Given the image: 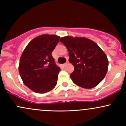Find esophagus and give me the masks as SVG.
Listing matches in <instances>:
<instances>
[{"mask_svg":"<svg viewBox=\"0 0 126 126\" xmlns=\"http://www.w3.org/2000/svg\"><path fill=\"white\" fill-rule=\"evenodd\" d=\"M68 63H69V61H68V60H66V63H65L64 64H63V66H65V65H66V64H67Z\"/></svg>","mask_w":126,"mask_h":126,"instance_id":"34e87169","label":"esophagus"}]
</instances>
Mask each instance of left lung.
I'll return each mask as SVG.
<instances>
[{"label": "left lung", "mask_w": 126, "mask_h": 126, "mask_svg": "<svg viewBox=\"0 0 126 126\" xmlns=\"http://www.w3.org/2000/svg\"><path fill=\"white\" fill-rule=\"evenodd\" d=\"M60 41L69 51V61L74 66L70 77L75 84L91 89L99 84L108 71L106 54L94 41L85 37L66 36Z\"/></svg>", "instance_id": "8db88e82"}]
</instances>
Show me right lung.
I'll return each instance as SVG.
<instances>
[{"label": "right lung", "mask_w": 126, "mask_h": 126, "mask_svg": "<svg viewBox=\"0 0 126 126\" xmlns=\"http://www.w3.org/2000/svg\"><path fill=\"white\" fill-rule=\"evenodd\" d=\"M60 37L43 34L32 40L22 53L19 72L23 82L36 93L45 94L57 84L60 67L54 63L51 53Z\"/></svg>", "instance_id": "1"}]
</instances>
